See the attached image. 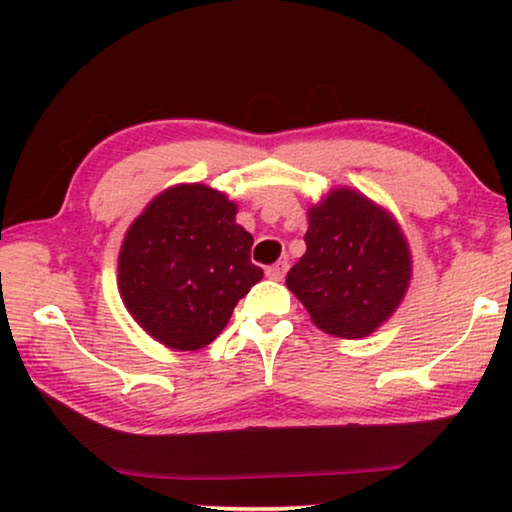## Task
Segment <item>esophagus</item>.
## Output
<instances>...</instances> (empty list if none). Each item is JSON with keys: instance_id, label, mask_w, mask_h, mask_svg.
Returning a JSON list of instances; mask_svg holds the SVG:
<instances>
[{"instance_id": "obj_1", "label": "esophagus", "mask_w": 512, "mask_h": 512, "mask_svg": "<svg viewBox=\"0 0 512 512\" xmlns=\"http://www.w3.org/2000/svg\"><path fill=\"white\" fill-rule=\"evenodd\" d=\"M285 273H287V262H276V264H271L269 269H266V278L282 280V278H285Z\"/></svg>"}]
</instances>
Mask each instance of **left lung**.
<instances>
[{
    "instance_id": "8db88e82",
    "label": "left lung",
    "mask_w": 512,
    "mask_h": 512,
    "mask_svg": "<svg viewBox=\"0 0 512 512\" xmlns=\"http://www.w3.org/2000/svg\"><path fill=\"white\" fill-rule=\"evenodd\" d=\"M411 280V253L391 213L352 188H335L308 211L305 255L287 287L319 329L370 335L398 308Z\"/></svg>"
}]
</instances>
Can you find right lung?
<instances>
[{
    "label": "right lung",
    "instance_id": "1",
    "mask_svg": "<svg viewBox=\"0 0 512 512\" xmlns=\"http://www.w3.org/2000/svg\"><path fill=\"white\" fill-rule=\"evenodd\" d=\"M236 204L204 183H181L149 202L119 253V294L151 338L179 352L207 347L264 271Z\"/></svg>",
    "mask_w": 512,
    "mask_h": 512
}]
</instances>
